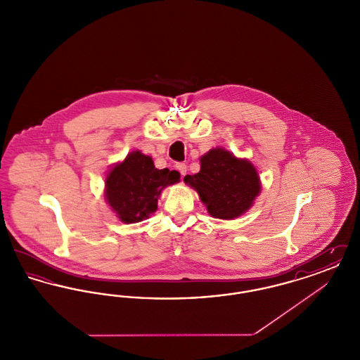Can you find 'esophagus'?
<instances>
[{
  "mask_svg": "<svg viewBox=\"0 0 360 360\" xmlns=\"http://www.w3.org/2000/svg\"><path fill=\"white\" fill-rule=\"evenodd\" d=\"M175 167H176V170H178V172H181V175H182V176H185V175H186V172H188V166H186L185 163H178Z\"/></svg>",
  "mask_w": 360,
  "mask_h": 360,
  "instance_id": "1",
  "label": "esophagus"
}]
</instances>
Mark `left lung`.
<instances>
[{"instance_id": "obj_1", "label": "left lung", "mask_w": 360, "mask_h": 360, "mask_svg": "<svg viewBox=\"0 0 360 360\" xmlns=\"http://www.w3.org/2000/svg\"><path fill=\"white\" fill-rule=\"evenodd\" d=\"M201 170L186 175L207 213L220 220H235L254 205L262 190L257 167L228 150L216 147L200 158Z\"/></svg>"}]
</instances>
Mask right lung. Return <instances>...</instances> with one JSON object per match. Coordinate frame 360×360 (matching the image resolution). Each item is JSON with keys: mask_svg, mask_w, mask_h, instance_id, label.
Segmentation results:
<instances>
[{"mask_svg": "<svg viewBox=\"0 0 360 360\" xmlns=\"http://www.w3.org/2000/svg\"><path fill=\"white\" fill-rule=\"evenodd\" d=\"M179 178V172L156 169L151 156L135 150L106 174L105 201L121 223H140L158 209L163 188L178 184Z\"/></svg>", "mask_w": 360, "mask_h": 360, "instance_id": "add662e5", "label": "right lung"}]
</instances>
